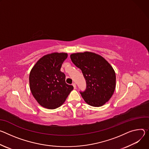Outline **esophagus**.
<instances>
[{
	"mask_svg": "<svg viewBox=\"0 0 149 149\" xmlns=\"http://www.w3.org/2000/svg\"><path fill=\"white\" fill-rule=\"evenodd\" d=\"M72 85L73 86V87H74V89H76V84H75V83H73V84H72Z\"/></svg>",
	"mask_w": 149,
	"mask_h": 149,
	"instance_id": "1",
	"label": "esophagus"
}]
</instances>
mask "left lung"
<instances>
[{
    "mask_svg": "<svg viewBox=\"0 0 149 149\" xmlns=\"http://www.w3.org/2000/svg\"><path fill=\"white\" fill-rule=\"evenodd\" d=\"M70 58L86 80L85 91H80L85 101L95 107L104 105L115 89L116 76L112 66L102 56L91 52L74 53Z\"/></svg>",
    "mask_w": 149,
    "mask_h": 149,
    "instance_id": "obj_1",
    "label": "left lung"
}]
</instances>
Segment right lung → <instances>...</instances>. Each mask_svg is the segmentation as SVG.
Listing matches in <instances>:
<instances>
[{
	"label": "right lung",
	"instance_id": "1",
	"mask_svg": "<svg viewBox=\"0 0 149 149\" xmlns=\"http://www.w3.org/2000/svg\"><path fill=\"white\" fill-rule=\"evenodd\" d=\"M67 53H54L41 58L32 69L29 77L30 89L38 104L48 109H56L65 101L72 85L65 83L60 71Z\"/></svg>",
	"mask_w": 149,
	"mask_h": 149
}]
</instances>
